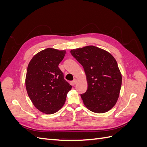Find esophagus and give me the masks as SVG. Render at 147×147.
Instances as JSON below:
<instances>
[{
	"mask_svg": "<svg viewBox=\"0 0 147 147\" xmlns=\"http://www.w3.org/2000/svg\"><path fill=\"white\" fill-rule=\"evenodd\" d=\"M77 83V80L76 79H75V80H73V82H72V83H73V84H75Z\"/></svg>",
	"mask_w": 147,
	"mask_h": 147,
	"instance_id": "34e87169",
	"label": "esophagus"
}]
</instances>
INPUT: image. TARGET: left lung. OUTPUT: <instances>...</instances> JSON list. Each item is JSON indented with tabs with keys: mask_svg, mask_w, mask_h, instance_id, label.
I'll return each mask as SVG.
<instances>
[{
	"mask_svg": "<svg viewBox=\"0 0 147 147\" xmlns=\"http://www.w3.org/2000/svg\"><path fill=\"white\" fill-rule=\"evenodd\" d=\"M70 53L84 68L88 87L81 94L91 112H108L116 104L121 90L122 77L114 57L102 49L87 46L72 50Z\"/></svg>",
	"mask_w": 147,
	"mask_h": 147,
	"instance_id": "left-lung-1",
	"label": "left lung"
}]
</instances>
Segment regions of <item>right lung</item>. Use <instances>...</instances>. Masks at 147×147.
Segmentation results:
<instances>
[{"instance_id": "obj_1", "label": "right lung", "mask_w": 147, "mask_h": 147, "mask_svg": "<svg viewBox=\"0 0 147 147\" xmlns=\"http://www.w3.org/2000/svg\"><path fill=\"white\" fill-rule=\"evenodd\" d=\"M65 53L64 50L47 48L35 55L28 65L26 90L34 106L43 113L57 112L72 88L58 67Z\"/></svg>"}]
</instances>
